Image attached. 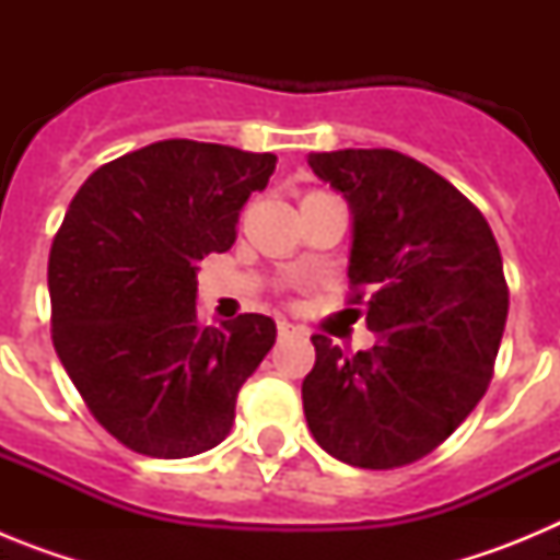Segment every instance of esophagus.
Segmentation results:
<instances>
[{
	"instance_id": "34e87169",
	"label": "esophagus",
	"mask_w": 560,
	"mask_h": 560,
	"mask_svg": "<svg viewBox=\"0 0 560 560\" xmlns=\"http://www.w3.org/2000/svg\"><path fill=\"white\" fill-rule=\"evenodd\" d=\"M277 334H280V339H289V336L296 334V328L285 323V319H280V323H277Z\"/></svg>"
}]
</instances>
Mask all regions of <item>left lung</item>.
Masks as SVG:
<instances>
[{
  "label": "left lung",
  "instance_id": "8db88e82",
  "mask_svg": "<svg viewBox=\"0 0 560 560\" xmlns=\"http://www.w3.org/2000/svg\"><path fill=\"white\" fill-rule=\"evenodd\" d=\"M353 219L348 277L370 285V350L311 336L303 381L314 440L355 468L427 457L488 389L508 319V283L482 212L432 167L389 148L308 153ZM361 303V294L353 296Z\"/></svg>",
  "mask_w": 560,
  "mask_h": 560
}]
</instances>
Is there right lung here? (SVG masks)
<instances>
[{"label":"right lung","instance_id":"add662e5","mask_svg":"<svg viewBox=\"0 0 560 560\" xmlns=\"http://www.w3.org/2000/svg\"><path fill=\"white\" fill-rule=\"evenodd\" d=\"M275 153L162 140L97 167L49 249L52 345L89 412L137 454L219 446L237 389L275 345L271 316L199 323L196 271L235 244Z\"/></svg>","mask_w":560,"mask_h":560}]
</instances>
